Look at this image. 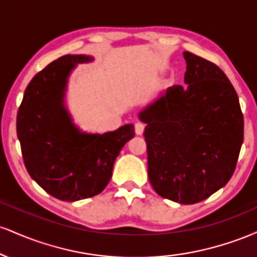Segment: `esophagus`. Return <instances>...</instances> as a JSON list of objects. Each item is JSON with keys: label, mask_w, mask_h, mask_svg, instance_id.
I'll use <instances>...</instances> for the list:
<instances>
[{"label": "esophagus", "mask_w": 257, "mask_h": 257, "mask_svg": "<svg viewBox=\"0 0 257 257\" xmlns=\"http://www.w3.org/2000/svg\"><path fill=\"white\" fill-rule=\"evenodd\" d=\"M144 129H145V124L143 122L135 123V133H137V135H143Z\"/></svg>", "instance_id": "34e87169"}]
</instances>
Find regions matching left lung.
<instances>
[{"label": "left lung", "mask_w": 257, "mask_h": 257, "mask_svg": "<svg viewBox=\"0 0 257 257\" xmlns=\"http://www.w3.org/2000/svg\"><path fill=\"white\" fill-rule=\"evenodd\" d=\"M186 85H173L139 113L146 123L147 170L153 190L194 204L234 173L244 138L239 99L219 66L184 52Z\"/></svg>", "instance_id": "8db88e82"}]
</instances>
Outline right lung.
Here are the masks:
<instances>
[{
	"label": "right lung",
	"mask_w": 257,
	"mask_h": 257,
	"mask_svg": "<svg viewBox=\"0 0 257 257\" xmlns=\"http://www.w3.org/2000/svg\"><path fill=\"white\" fill-rule=\"evenodd\" d=\"M89 55H64L31 79L18 110L17 134L26 170L41 187L65 202L94 197L107 186L134 125L88 134L73 124L64 96L70 73Z\"/></svg>",
	"instance_id": "right-lung-1"
}]
</instances>
